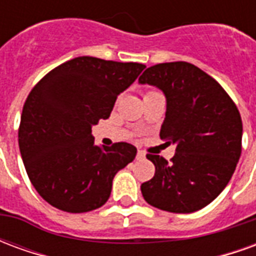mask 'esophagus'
<instances>
[{
  "instance_id": "esophagus-1",
  "label": "esophagus",
  "mask_w": 256,
  "mask_h": 256,
  "mask_svg": "<svg viewBox=\"0 0 256 256\" xmlns=\"http://www.w3.org/2000/svg\"><path fill=\"white\" fill-rule=\"evenodd\" d=\"M142 159H145V152L144 150H138L137 152V160H142Z\"/></svg>"
}]
</instances>
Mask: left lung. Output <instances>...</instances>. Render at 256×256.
Returning <instances> with one entry per match:
<instances>
[{"instance_id": "8db88e82", "label": "left lung", "mask_w": 256, "mask_h": 256, "mask_svg": "<svg viewBox=\"0 0 256 256\" xmlns=\"http://www.w3.org/2000/svg\"><path fill=\"white\" fill-rule=\"evenodd\" d=\"M138 82L164 93L160 138L177 145L170 163L146 155L155 176L141 185L145 202L176 214L203 208L225 189L242 155V123L236 104L214 78L186 62L152 66Z\"/></svg>"}]
</instances>
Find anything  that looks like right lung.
I'll list each match as a JSON object with an SVG mask.
<instances>
[{"instance_id":"obj_1","label":"right lung","mask_w":256,"mask_h":256,"mask_svg":"<svg viewBox=\"0 0 256 256\" xmlns=\"http://www.w3.org/2000/svg\"><path fill=\"white\" fill-rule=\"evenodd\" d=\"M144 68L82 56L53 68L32 88L22 112L19 148L31 184L50 206L79 214L106 203L115 174L137 150L128 142L97 146L92 126L110 118L118 94Z\"/></svg>"}]
</instances>
